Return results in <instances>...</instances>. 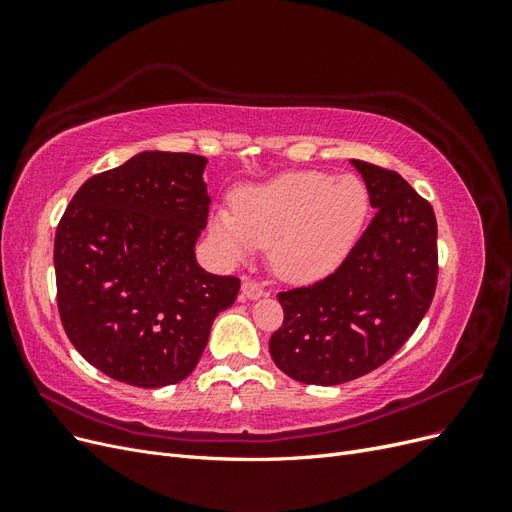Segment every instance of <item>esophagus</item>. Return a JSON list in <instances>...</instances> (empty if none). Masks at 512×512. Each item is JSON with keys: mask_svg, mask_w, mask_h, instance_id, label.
<instances>
[{"mask_svg": "<svg viewBox=\"0 0 512 512\" xmlns=\"http://www.w3.org/2000/svg\"><path fill=\"white\" fill-rule=\"evenodd\" d=\"M241 294H243V299L256 301V299H260V297H265V290H262V286H260L258 282L243 280V284H241Z\"/></svg>", "mask_w": 512, "mask_h": 512, "instance_id": "esophagus-1", "label": "esophagus"}]
</instances>
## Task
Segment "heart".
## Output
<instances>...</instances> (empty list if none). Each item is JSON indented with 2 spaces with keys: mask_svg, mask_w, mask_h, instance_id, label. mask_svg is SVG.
I'll use <instances>...</instances> for the list:
<instances>
[{
  "mask_svg": "<svg viewBox=\"0 0 512 512\" xmlns=\"http://www.w3.org/2000/svg\"><path fill=\"white\" fill-rule=\"evenodd\" d=\"M371 211L367 183L356 175L292 170L235 196V211L218 209L209 241L228 265L269 247V265L290 284H312L344 265Z\"/></svg>",
  "mask_w": 512,
  "mask_h": 512,
  "instance_id": "obj_1",
  "label": "heart"
}]
</instances>
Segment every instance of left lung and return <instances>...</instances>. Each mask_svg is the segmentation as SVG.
Masks as SVG:
<instances>
[{"mask_svg": "<svg viewBox=\"0 0 512 512\" xmlns=\"http://www.w3.org/2000/svg\"><path fill=\"white\" fill-rule=\"evenodd\" d=\"M367 183L374 220L335 273L280 292L284 324L273 363L303 384L333 386L374 371L408 342L436 292L438 224L410 183L350 160Z\"/></svg>", "mask_w": 512, "mask_h": 512, "instance_id": "8db88e82", "label": "left lung"}]
</instances>
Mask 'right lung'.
Returning a JSON list of instances; mask_svg holds the SVG:
<instances>
[{"label": "right lung", "mask_w": 512, "mask_h": 512, "mask_svg": "<svg viewBox=\"0 0 512 512\" xmlns=\"http://www.w3.org/2000/svg\"><path fill=\"white\" fill-rule=\"evenodd\" d=\"M194 153L143 151L87 179L55 232L57 305L66 335L108 378L160 389L188 378L237 277L198 265L207 226Z\"/></svg>", "instance_id": "add662e5"}]
</instances>
